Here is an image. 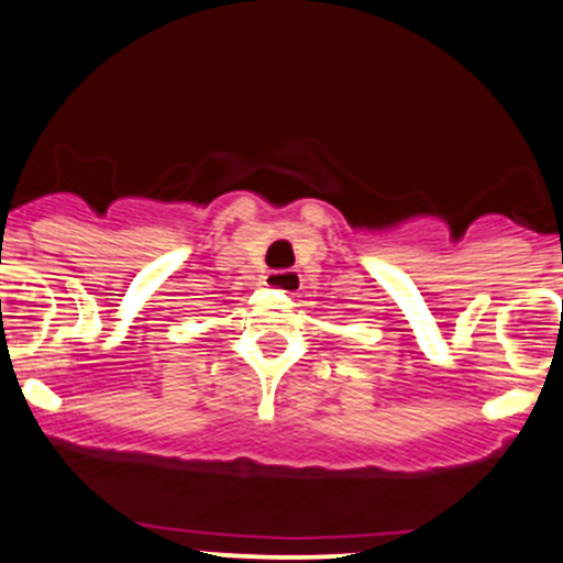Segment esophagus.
<instances>
[{
	"mask_svg": "<svg viewBox=\"0 0 563 563\" xmlns=\"http://www.w3.org/2000/svg\"><path fill=\"white\" fill-rule=\"evenodd\" d=\"M263 284L268 289H276V292L295 295L300 287H303V279H300L298 271H271V274L265 276Z\"/></svg>",
	"mask_w": 563,
	"mask_h": 563,
	"instance_id": "34e87169",
	"label": "esophagus"
}]
</instances>
